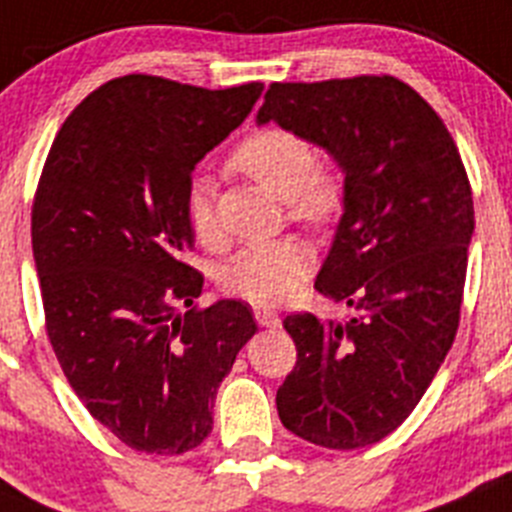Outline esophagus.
I'll return each instance as SVG.
<instances>
[{
  "label": "esophagus",
  "instance_id": "34e87169",
  "mask_svg": "<svg viewBox=\"0 0 512 512\" xmlns=\"http://www.w3.org/2000/svg\"><path fill=\"white\" fill-rule=\"evenodd\" d=\"M255 319L265 329H278L280 326V316L275 311H270V308H255Z\"/></svg>",
  "mask_w": 512,
  "mask_h": 512
}]
</instances>
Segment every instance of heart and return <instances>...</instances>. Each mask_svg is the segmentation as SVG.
<instances>
[{"label": "heart", "mask_w": 512, "mask_h": 512, "mask_svg": "<svg viewBox=\"0 0 512 512\" xmlns=\"http://www.w3.org/2000/svg\"><path fill=\"white\" fill-rule=\"evenodd\" d=\"M229 165L278 199H285L288 214L308 227H324L342 211V176L334 168L316 165V147L301 132L285 127L252 132L234 147ZM186 214L196 237H214V199L206 178H196L188 186ZM311 265V250L298 239L252 242L224 262L222 285L255 306H278L301 288Z\"/></svg>", "instance_id": "obj_1"}]
</instances>
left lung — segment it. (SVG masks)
<instances>
[{"instance_id":"left-lung-1","label":"left lung","mask_w":512,"mask_h":512,"mask_svg":"<svg viewBox=\"0 0 512 512\" xmlns=\"http://www.w3.org/2000/svg\"><path fill=\"white\" fill-rule=\"evenodd\" d=\"M270 119L342 165L344 214L316 290L354 308L344 324L283 321L298 359L278 416L316 446H370L411 416L454 344L472 186L444 119L395 76L270 84L257 122Z\"/></svg>"}]
</instances>
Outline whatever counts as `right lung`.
I'll return each instance as SVG.
<instances>
[{
	"mask_svg": "<svg viewBox=\"0 0 512 512\" xmlns=\"http://www.w3.org/2000/svg\"><path fill=\"white\" fill-rule=\"evenodd\" d=\"M262 84L201 89L130 73L63 122L32 201L45 331L86 411L122 444L178 457L211 434L216 390L257 331L242 301L193 306L204 275L191 173L245 122Z\"/></svg>",
	"mask_w": 512,
	"mask_h": 512,
	"instance_id": "add662e5",
	"label": "right lung"
}]
</instances>
